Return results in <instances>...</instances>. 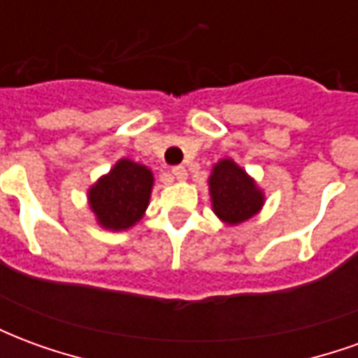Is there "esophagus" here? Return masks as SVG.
I'll use <instances>...</instances> for the list:
<instances>
[{
	"mask_svg": "<svg viewBox=\"0 0 358 358\" xmlns=\"http://www.w3.org/2000/svg\"><path fill=\"white\" fill-rule=\"evenodd\" d=\"M172 176L176 180H186L187 178V171L184 166H174L172 169Z\"/></svg>",
	"mask_w": 358,
	"mask_h": 358,
	"instance_id": "esophagus-1",
	"label": "esophagus"
}]
</instances>
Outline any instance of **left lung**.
I'll use <instances>...</instances> for the list:
<instances>
[{"instance_id": "1", "label": "left lung", "mask_w": 358, "mask_h": 358, "mask_svg": "<svg viewBox=\"0 0 358 358\" xmlns=\"http://www.w3.org/2000/svg\"><path fill=\"white\" fill-rule=\"evenodd\" d=\"M209 192L215 215L230 226L255 217L264 205L263 189L232 159H220L213 166Z\"/></svg>"}]
</instances>
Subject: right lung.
Here are the masks:
<instances>
[{
	"label": "right lung",
	"mask_w": 358,
	"mask_h": 358,
	"mask_svg": "<svg viewBox=\"0 0 358 358\" xmlns=\"http://www.w3.org/2000/svg\"><path fill=\"white\" fill-rule=\"evenodd\" d=\"M153 172L145 164L120 159L88 189L90 209L105 230H128L148 209Z\"/></svg>",
	"instance_id": "obj_1"
}]
</instances>
